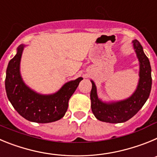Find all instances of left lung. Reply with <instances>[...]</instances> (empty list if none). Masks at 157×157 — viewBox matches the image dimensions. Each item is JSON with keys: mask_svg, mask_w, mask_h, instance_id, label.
Wrapping results in <instances>:
<instances>
[{"mask_svg": "<svg viewBox=\"0 0 157 157\" xmlns=\"http://www.w3.org/2000/svg\"><path fill=\"white\" fill-rule=\"evenodd\" d=\"M132 42L139 60L140 78L136 90L130 98L112 103L103 102L98 98L97 87L91 80V109L95 117L100 121L110 123H124L137 114L149 98L152 87L150 63L139 41L134 40Z\"/></svg>", "mask_w": 157, "mask_h": 157, "instance_id": "8db88e82", "label": "left lung"}]
</instances>
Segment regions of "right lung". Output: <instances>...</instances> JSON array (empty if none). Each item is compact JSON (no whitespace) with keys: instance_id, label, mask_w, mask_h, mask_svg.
I'll list each match as a JSON object with an SVG mask.
<instances>
[{"instance_id":"obj_1","label":"right lung","mask_w":157,"mask_h":157,"mask_svg":"<svg viewBox=\"0 0 157 157\" xmlns=\"http://www.w3.org/2000/svg\"><path fill=\"white\" fill-rule=\"evenodd\" d=\"M24 45L17 48V53L8 63L5 89L14 109L26 120L39 123H52L60 120L66 113L70 98L82 78L65 83L59 91L42 95L32 90L22 79L19 65Z\"/></svg>"}]
</instances>
